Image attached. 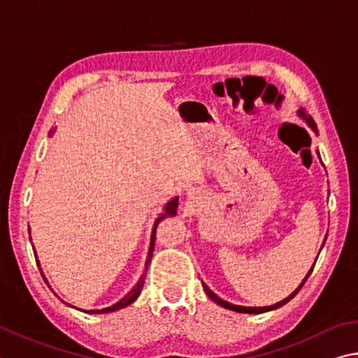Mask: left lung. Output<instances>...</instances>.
<instances>
[{
	"label": "left lung",
	"mask_w": 358,
	"mask_h": 358,
	"mask_svg": "<svg viewBox=\"0 0 358 358\" xmlns=\"http://www.w3.org/2000/svg\"><path fill=\"white\" fill-rule=\"evenodd\" d=\"M299 114H301L302 117H303V119L305 120H307V123H308V125L311 127V128H313L315 129V131H317V129H316V125H315V122H313V119H311V117L310 115H307V114H305L303 111H302V109H299ZM316 264V263H315ZM313 268H315V266H313ZM313 268H311V271H313ZM311 271L308 272V275L307 277H305L303 278V282L301 283V287H299L294 292H292V294L289 296V297H287V299H283V301L282 302H278V303H275V305H271V307H262V308H258V307H239V305H233V303H229V302H225V301H222V299H220V297H217L216 294H214V292L213 291H210V289H208V287H206V285H203V288H205V291H206V294H208V297H210V299H213V301L214 302H216L217 305H220V307H224V308H229V310H233V311H238V313H264V311H269V310H274V308H278V307H282V305H285V303H287V302H289L291 301V299L292 297H294L296 294H297V292H299V289H301L302 287H303V283L305 282H307V278L310 277V274H311Z\"/></svg>",
	"instance_id": "1"
}]
</instances>
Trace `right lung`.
<instances>
[{
  "label": "right lung",
  "instance_id": "right-lung-1",
  "mask_svg": "<svg viewBox=\"0 0 358 358\" xmlns=\"http://www.w3.org/2000/svg\"><path fill=\"white\" fill-rule=\"evenodd\" d=\"M50 134H53V131H50ZM50 134H48V136H50ZM177 206H178V199L175 197L173 200L169 201L167 206H166V210H164V213L159 214V217H158L157 220H155L153 231H152L150 250H148V257H147V263H145V271H147V264L150 263V258H152V253H153V247H155V231H157V225H158V224L161 222V220L164 219V217H167V216H173L175 211H177ZM144 280H145V275H142V277L139 278L138 285H136V287H134L131 291H129L125 297L120 299L119 302L114 303V305H111V307L103 308V310H87L86 313H92V315H95V313H111V311H117V310H120V308H123V307H127V305H129V303H133V302L136 301V299H138V296H139V292H141L142 287H144Z\"/></svg>",
  "mask_w": 358,
  "mask_h": 358
}]
</instances>
